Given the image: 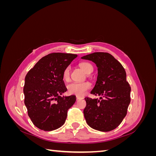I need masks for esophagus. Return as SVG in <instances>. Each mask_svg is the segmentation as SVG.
<instances>
[{"label": "esophagus", "mask_w": 156, "mask_h": 156, "mask_svg": "<svg viewBox=\"0 0 156 156\" xmlns=\"http://www.w3.org/2000/svg\"><path fill=\"white\" fill-rule=\"evenodd\" d=\"M76 99H77V100H81V99H83V98L80 97V96H76Z\"/></svg>", "instance_id": "34e87169"}]
</instances>
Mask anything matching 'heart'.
Returning a JSON list of instances; mask_svg holds the SVG:
<instances>
[{"instance_id": "1", "label": "heart", "mask_w": 156, "mask_h": 156, "mask_svg": "<svg viewBox=\"0 0 156 156\" xmlns=\"http://www.w3.org/2000/svg\"><path fill=\"white\" fill-rule=\"evenodd\" d=\"M79 66L84 72L89 74L92 72L93 66L87 62H83L79 64ZM69 78V68H66L63 72V79L65 81H68ZM91 84L88 82L84 83H72L68 85V91L70 94H73L77 96H82L85 94L88 89L90 88Z\"/></svg>"}]
</instances>
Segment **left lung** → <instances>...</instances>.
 Segmentation results:
<instances>
[{
    "instance_id": "left-lung-1",
    "label": "left lung",
    "mask_w": 156,
    "mask_h": 156,
    "mask_svg": "<svg viewBox=\"0 0 156 156\" xmlns=\"http://www.w3.org/2000/svg\"><path fill=\"white\" fill-rule=\"evenodd\" d=\"M98 68L97 81L91 94L100 100L85 98L83 111L87 124L100 131H109L119 126L127 114L130 103L131 87L126 81L122 65L108 53L96 52L84 56Z\"/></svg>"
}]
</instances>
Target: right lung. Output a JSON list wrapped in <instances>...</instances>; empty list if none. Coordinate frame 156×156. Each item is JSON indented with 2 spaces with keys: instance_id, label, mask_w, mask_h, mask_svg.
<instances>
[{
  "instance_id": "1",
  "label": "right lung",
  "mask_w": 156,
  "mask_h": 156,
  "mask_svg": "<svg viewBox=\"0 0 156 156\" xmlns=\"http://www.w3.org/2000/svg\"><path fill=\"white\" fill-rule=\"evenodd\" d=\"M77 55L53 53L44 56L26 75L23 92L28 115L37 128L53 131L66 121L75 96H60L67 88L63 72Z\"/></svg>"
}]
</instances>
